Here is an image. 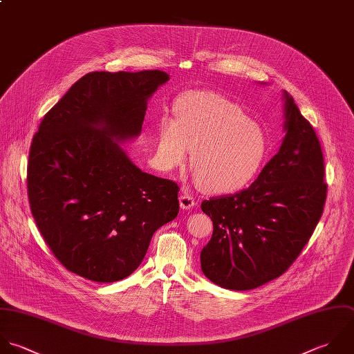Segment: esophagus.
<instances>
[{
    "label": "esophagus",
    "instance_id": "34e87169",
    "mask_svg": "<svg viewBox=\"0 0 354 354\" xmlns=\"http://www.w3.org/2000/svg\"><path fill=\"white\" fill-rule=\"evenodd\" d=\"M179 204H180L182 209H192L196 204V200L189 194H182L179 197Z\"/></svg>",
    "mask_w": 354,
    "mask_h": 354
}]
</instances>
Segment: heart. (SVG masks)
I'll use <instances>...</instances> for the list:
<instances>
[{
  "label": "heart",
  "instance_id": "obj_1",
  "mask_svg": "<svg viewBox=\"0 0 354 354\" xmlns=\"http://www.w3.org/2000/svg\"><path fill=\"white\" fill-rule=\"evenodd\" d=\"M269 147L263 127L226 96L192 91L178 102V118L164 115L158 127L157 161L180 167L192 150L196 180L209 193L247 186L259 172Z\"/></svg>",
  "mask_w": 354,
  "mask_h": 354
}]
</instances>
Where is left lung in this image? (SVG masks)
Instances as JSON below:
<instances>
[{
	"label": "left lung",
	"instance_id": "8db88e82",
	"mask_svg": "<svg viewBox=\"0 0 354 354\" xmlns=\"http://www.w3.org/2000/svg\"><path fill=\"white\" fill-rule=\"evenodd\" d=\"M286 136L257 180L236 194L204 200L214 233L201 270L214 284L248 291L280 277L312 237L327 185L317 135L284 91Z\"/></svg>",
	"mask_w": 354,
	"mask_h": 354
}]
</instances>
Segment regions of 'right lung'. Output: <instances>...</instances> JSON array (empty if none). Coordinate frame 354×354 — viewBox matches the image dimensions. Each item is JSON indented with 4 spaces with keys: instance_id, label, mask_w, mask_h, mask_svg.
<instances>
[{
    "instance_id": "right-lung-1",
    "label": "right lung",
    "mask_w": 354,
    "mask_h": 354,
    "mask_svg": "<svg viewBox=\"0 0 354 354\" xmlns=\"http://www.w3.org/2000/svg\"><path fill=\"white\" fill-rule=\"evenodd\" d=\"M168 80L161 70L88 73L32 138L31 214L57 261L84 279L128 277L179 212L178 185L143 172L120 145L139 136L149 99Z\"/></svg>"
}]
</instances>
